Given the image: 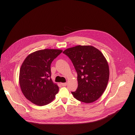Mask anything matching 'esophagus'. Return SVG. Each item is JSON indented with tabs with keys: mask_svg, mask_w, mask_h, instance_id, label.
Wrapping results in <instances>:
<instances>
[{
	"mask_svg": "<svg viewBox=\"0 0 135 135\" xmlns=\"http://www.w3.org/2000/svg\"><path fill=\"white\" fill-rule=\"evenodd\" d=\"M61 85L62 86H66L67 85V83H61Z\"/></svg>",
	"mask_w": 135,
	"mask_h": 135,
	"instance_id": "esophagus-1",
	"label": "esophagus"
}]
</instances>
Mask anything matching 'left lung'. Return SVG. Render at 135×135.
I'll use <instances>...</instances> for the list:
<instances>
[{
	"label": "left lung",
	"instance_id": "left-lung-1",
	"mask_svg": "<svg viewBox=\"0 0 135 135\" xmlns=\"http://www.w3.org/2000/svg\"><path fill=\"white\" fill-rule=\"evenodd\" d=\"M71 60L78 74V86L72 92L77 100L93 103L107 88L109 68L108 62L98 49L91 45H77L63 52Z\"/></svg>",
	"mask_w": 135,
	"mask_h": 135
}]
</instances>
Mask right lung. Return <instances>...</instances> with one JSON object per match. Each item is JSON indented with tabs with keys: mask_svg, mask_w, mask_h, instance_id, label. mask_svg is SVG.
Here are the masks:
<instances>
[{
	"mask_svg": "<svg viewBox=\"0 0 135 135\" xmlns=\"http://www.w3.org/2000/svg\"><path fill=\"white\" fill-rule=\"evenodd\" d=\"M60 49L40 50L28 55L20 68V86L25 97L33 104L43 106L54 100L59 88L51 76V64Z\"/></svg>",
	"mask_w": 135,
	"mask_h": 135,
	"instance_id": "obj_1",
	"label": "right lung"
}]
</instances>
